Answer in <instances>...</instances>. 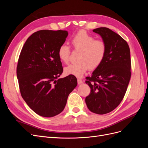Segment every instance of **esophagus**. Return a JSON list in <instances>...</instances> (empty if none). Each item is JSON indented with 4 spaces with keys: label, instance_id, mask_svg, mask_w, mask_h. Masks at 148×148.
I'll use <instances>...</instances> for the list:
<instances>
[{
    "label": "esophagus",
    "instance_id": "34e87169",
    "mask_svg": "<svg viewBox=\"0 0 148 148\" xmlns=\"http://www.w3.org/2000/svg\"><path fill=\"white\" fill-rule=\"evenodd\" d=\"M77 81H78V84H82L83 83V81H82V79H79V78H78L77 79Z\"/></svg>",
    "mask_w": 148,
    "mask_h": 148
}]
</instances>
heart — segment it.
<instances>
[{"instance_id": "b5f03b06", "label": "heart", "mask_w": 148, "mask_h": 148, "mask_svg": "<svg viewBox=\"0 0 148 148\" xmlns=\"http://www.w3.org/2000/svg\"><path fill=\"white\" fill-rule=\"evenodd\" d=\"M71 44L75 51H79L77 63L69 65L65 69L67 75L81 77L89 69L95 70L102 64L106 56V45L101 39L95 37L85 31H80L71 39ZM71 51L66 44H62L58 50V56L61 61L69 63Z\"/></svg>"}]
</instances>
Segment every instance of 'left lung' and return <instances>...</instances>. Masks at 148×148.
<instances>
[{"instance_id":"8db88e82","label":"left lung","mask_w":148,"mask_h":148,"mask_svg":"<svg viewBox=\"0 0 148 148\" xmlns=\"http://www.w3.org/2000/svg\"><path fill=\"white\" fill-rule=\"evenodd\" d=\"M92 31L101 35L106 53L91 77L86 78L91 92L85 102L92 112L102 115L114 110L123 99L132 74L130 51L127 41L111 29L101 27Z\"/></svg>"}]
</instances>
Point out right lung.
<instances>
[{
    "label": "right lung",
    "instance_id": "1",
    "mask_svg": "<svg viewBox=\"0 0 148 148\" xmlns=\"http://www.w3.org/2000/svg\"><path fill=\"white\" fill-rule=\"evenodd\" d=\"M68 32L43 29L34 33L21 49L16 67L21 95L35 113L52 117L61 113L77 85L74 75L56 79L63 72L58 56Z\"/></svg>",
    "mask_w": 148,
    "mask_h": 148
}]
</instances>
